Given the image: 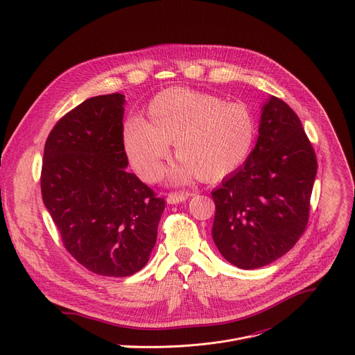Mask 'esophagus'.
Masks as SVG:
<instances>
[{
  "label": "esophagus",
  "mask_w": 355,
  "mask_h": 355,
  "mask_svg": "<svg viewBox=\"0 0 355 355\" xmlns=\"http://www.w3.org/2000/svg\"><path fill=\"white\" fill-rule=\"evenodd\" d=\"M192 192H170L167 196V202L171 205L174 204H180V202L187 200L189 196H192Z\"/></svg>",
  "instance_id": "obj_1"
}]
</instances>
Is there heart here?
<instances>
[{
	"label": "heart",
	"mask_w": 355,
	"mask_h": 355,
	"mask_svg": "<svg viewBox=\"0 0 355 355\" xmlns=\"http://www.w3.org/2000/svg\"><path fill=\"white\" fill-rule=\"evenodd\" d=\"M147 121L125 125L126 155L146 181H157L174 144L181 164L173 171L177 181L196 175L215 181L240 168L251 155L257 122L241 103H225L216 95L189 88H168L150 101Z\"/></svg>",
	"instance_id": "heart-1"
}]
</instances>
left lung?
Returning a JSON list of instances; mask_svg holds the SVG:
<instances>
[{
	"label": "left lung",
	"mask_w": 355,
	"mask_h": 355,
	"mask_svg": "<svg viewBox=\"0 0 355 355\" xmlns=\"http://www.w3.org/2000/svg\"><path fill=\"white\" fill-rule=\"evenodd\" d=\"M259 139L247 162L212 192L214 241L243 270L264 267L306 230L318 171L313 146L282 99L264 104Z\"/></svg>",
	"instance_id": "8db88e82"
}]
</instances>
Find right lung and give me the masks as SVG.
I'll return each instance as SVG.
<instances>
[{
    "instance_id": "add662e5",
    "label": "right lung",
    "mask_w": 355,
    "mask_h": 355,
    "mask_svg": "<svg viewBox=\"0 0 355 355\" xmlns=\"http://www.w3.org/2000/svg\"><path fill=\"white\" fill-rule=\"evenodd\" d=\"M122 94L85 99L49 133L42 199L64 248L88 271L128 277L148 261L164 198L128 173Z\"/></svg>"
}]
</instances>
